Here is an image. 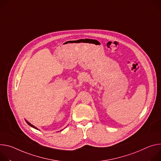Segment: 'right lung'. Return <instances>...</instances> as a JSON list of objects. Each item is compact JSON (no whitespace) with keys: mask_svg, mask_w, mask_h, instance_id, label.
<instances>
[{"mask_svg":"<svg viewBox=\"0 0 161 161\" xmlns=\"http://www.w3.org/2000/svg\"><path fill=\"white\" fill-rule=\"evenodd\" d=\"M26 122H27V124L29 125H30L31 127H33V128H34V129H36V127H35L34 126H33V125H31V123H30L29 122H28L27 121H26Z\"/></svg>","mask_w":161,"mask_h":161,"instance_id":"right-lung-1","label":"right lung"}]
</instances>
